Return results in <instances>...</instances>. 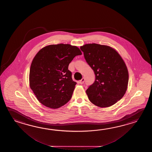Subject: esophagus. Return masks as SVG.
Masks as SVG:
<instances>
[{
  "mask_svg": "<svg viewBox=\"0 0 152 152\" xmlns=\"http://www.w3.org/2000/svg\"><path fill=\"white\" fill-rule=\"evenodd\" d=\"M84 82H85V79L83 77V78H82V79H81V80H80V81H79V83L80 84H83L84 83Z\"/></svg>",
  "mask_w": 152,
  "mask_h": 152,
  "instance_id": "1",
  "label": "esophagus"
}]
</instances>
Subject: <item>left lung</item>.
I'll return each instance as SVG.
<instances>
[{
	"label": "left lung",
	"instance_id": "left-lung-1",
	"mask_svg": "<svg viewBox=\"0 0 152 152\" xmlns=\"http://www.w3.org/2000/svg\"><path fill=\"white\" fill-rule=\"evenodd\" d=\"M80 49L96 77L86 91L89 100L100 107L115 104L126 94L128 84V71L123 59L107 45L86 44Z\"/></svg>",
	"mask_w": 152,
	"mask_h": 152
}]
</instances>
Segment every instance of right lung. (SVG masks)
Here are the masks:
<instances>
[{
	"mask_svg": "<svg viewBox=\"0 0 152 152\" xmlns=\"http://www.w3.org/2000/svg\"><path fill=\"white\" fill-rule=\"evenodd\" d=\"M81 54L77 47L68 44L47 45L37 53L30 66L29 83L41 103L57 109L71 99L77 83L68 65Z\"/></svg>",
	"mask_w": 152,
	"mask_h": 152,
	"instance_id": "obj_1",
	"label": "right lung"
}]
</instances>
